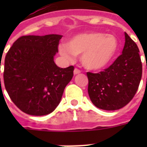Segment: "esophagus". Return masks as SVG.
<instances>
[{
  "label": "esophagus",
  "instance_id": "obj_1",
  "mask_svg": "<svg viewBox=\"0 0 147 147\" xmlns=\"http://www.w3.org/2000/svg\"><path fill=\"white\" fill-rule=\"evenodd\" d=\"M81 72V71L78 68H75L74 69V75H77V74H80Z\"/></svg>",
  "mask_w": 147,
  "mask_h": 147
}]
</instances>
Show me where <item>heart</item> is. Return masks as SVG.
<instances>
[{
    "label": "heart",
    "mask_w": 147,
    "mask_h": 147,
    "mask_svg": "<svg viewBox=\"0 0 147 147\" xmlns=\"http://www.w3.org/2000/svg\"><path fill=\"white\" fill-rule=\"evenodd\" d=\"M119 43L113 34L102 32H87L77 34L59 45L60 54L67 61L81 55V63L86 69L100 70L106 67L113 59Z\"/></svg>",
    "instance_id": "obj_1"
}]
</instances>
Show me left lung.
<instances>
[{
	"label": "left lung",
	"mask_w": 147,
	"mask_h": 147,
	"mask_svg": "<svg viewBox=\"0 0 147 147\" xmlns=\"http://www.w3.org/2000/svg\"><path fill=\"white\" fill-rule=\"evenodd\" d=\"M124 35L122 54L113 64L99 73H86L90 98L101 109L123 108L131 102L139 88L142 71L139 49L127 34Z\"/></svg>",
	"instance_id": "obj_1"
}]
</instances>
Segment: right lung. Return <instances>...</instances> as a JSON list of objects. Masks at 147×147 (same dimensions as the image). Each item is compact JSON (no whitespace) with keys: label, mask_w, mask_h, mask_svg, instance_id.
<instances>
[{"label":"right lung","mask_w":147,"mask_h":147,"mask_svg":"<svg viewBox=\"0 0 147 147\" xmlns=\"http://www.w3.org/2000/svg\"><path fill=\"white\" fill-rule=\"evenodd\" d=\"M61 38L60 34L22 36L6 54L5 89L25 113L44 116L52 113L73 77V66L62 68L54 62Z\"/></svg>","instance_id":"obj_1"}]
</instances>
